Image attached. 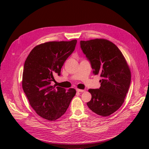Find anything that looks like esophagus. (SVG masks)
Returning <instances> with one entry per match:
<instances>
[{"instance_id": "1", "label": "esophagus", "mask_w": 149, "mask_h": 149, "mask_svg": "<svg viewBox=\"0 0 149 149\" xmlns=\"http://www.w3.org/2000/svg\"><path fill=\"white\" fill-rule=\"evenodd\" d=\"M76 91L79 93H83L85 91V90L84 89H76Z\"/></svg>"}]
</instances>
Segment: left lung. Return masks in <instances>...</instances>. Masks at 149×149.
Returning a JSON list of instances; mask_svg holds the SVG:
<instances>
[{
    "label": "left lung",
    "mask_w": 149,
    "mask_h": 149,
    "mask_svg": "<svg viewBox=\"0 0 149 149\" xmlns=\"http://www.w3.org/2000/svg\"><path fill=\"white\" fill-rule=\"evenodd\" d=\"M81 48L91 63L94 74H100L101 87L89 89L87 102L94 113L106 117L118 111L124 102L131 80L127 61L115 44L104 38L80 42Z\"/></svg>",
    "instance_id": "obj_1"
}]
</instances>
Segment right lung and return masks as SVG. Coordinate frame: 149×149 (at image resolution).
Returning <instances> with one entry per match:
<instances>
[{
	"instance_id": "right-lung-1",
	"label": "right lung",
	"mask_w": 149,
	"mask_h": 149,
	"mask_svg": "<svg viewBox=\"0 0 149 149\" xmlns=\"http://www.w3.org/2000/svg\"><path fill=\"white\" fill-rule=\"evenodd\" d=\"M77 40L48 42L38 45L25 61L22 88L38 116L55 120L63 115L76 94L74 88H55L54 74L60 75L64 63L73 52Z\"/></svg>"
}]
</instances>
